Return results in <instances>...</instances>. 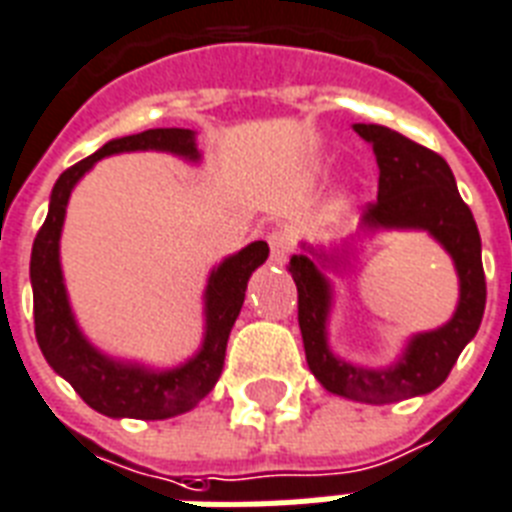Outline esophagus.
<instances>
[{"instance_id":"obj_1","label":"esophagus","mask_w":512,"mask_h":512,"mask_svg":"<svg viewBox=\"0 0 512 512\" xmlns=\"http://www.w3.org/2000/svg\"><path fill=\"white\" fill-rule=\"evenodd\" d=\"M268 244H271V260L279 265L287 263L289 252H292V247H295L292 233H289L287 228H276V231H271V236H268Z\"/></svg>"}]
</instances>
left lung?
Returning a JSON list of instances; mask_svg holds the SVG:
<instances>
[{"mask_svg": "<svg viewBox=\"0 0 512 512\" xmlns=\"http://www.w3.org/2000/svg\"><path fill=\"white\" fill-rule=\"evenodd\" d=\"M353 130L372 143L380 167L377 201L361 209L358 231H428L452 255L460 276L457 311L444 327L414 335L393 366L364 369L337 358L327 342L332 284L321 268L340 265V257L303 244L308 252L292 255L289 273L297 284V321L313 377L335 396L364 404H396L436 390L449 377L462 348L476 337L486 308L481 236L449 164L436 151L382 124H353Z\"/></svg>", "mask_w": 512, "mask_h": 512, "instance_id": "left-lung-1", "label": "left lung"}]
</instances>
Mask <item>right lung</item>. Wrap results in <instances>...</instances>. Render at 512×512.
Masks as SVG:
<instances>
[{"label":"right lung","mask_w":512,"mask_h":512,"mask_svg":"<svg viewBox=\"0 0 512 512\" xmlns=\"http://www.w3.org/2000/svg\"><path fill=\"white\" fill-rule=\"evenodd\" d=\"M124 151H167L183 156L188 162H199L196 135L193 130L162 127L146 130L127 138L108 140L95 154L68 167L52 188L47 220L39 228L31 249V289H34V332L47 364L71 382V388L82 396L87 406L106 417H132V420H167L183 414L199 404L209 390L215 388L223 372L225 345L231 335L233 321L244 305L247 281L255 268L268 260V244L252 241L236 255L225 257L215 271L209 273L204 292V342L199 353L175 369H148L140 364H127L100 353L82 329L76 327L74 313L68 305L63 271H60V231L66 220L68 196L84 172L103 156Z\"/></svg>","instance_id":"1"}]
</instances>
